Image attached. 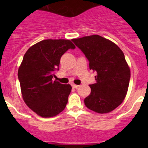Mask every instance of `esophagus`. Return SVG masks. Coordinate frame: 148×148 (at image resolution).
<instances>
[{
    "label": "esophagus",
    "instance_id": "obj_1",
    "mask_svg": "<svg viewBox=\"0 0 148 148\" xmlns=\"http://www.w3.org/2000/svg\"><path fill=\"white\" fill-rule=\"evenodd\" d=\"M72 87H73V88H78V87H79V85H77V84H72Z\"/></svg>",
    "mask_w": 148,
    "mask_h": 148
}]
</instances>
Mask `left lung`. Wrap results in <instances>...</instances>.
<instances>
[{
	"instance_id": "1",
	"label": "left lung",
	"mask_w": 148,
	"mask_h": 148,
	"mask_svg": "<svg viewBox=\"0 0 148 148\" xmlns=\"http://www.w3.org/2000/svg\"><path fill=\"white\" fill-rule=\"evenodd\" d=\"M85 55L90 70L96 71V83L84 99L86 107L98 113H108L126 97L130 70L122 50L113 41L92 35L72 39Z\"/></svg>"
}]
</instances>
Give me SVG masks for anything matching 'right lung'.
<instances>
[{
	"instance_id": "obj_1",
	"label": "right lung",
	"mask_w": 148,
	"mask_h": 148,
	"mask_svg": "<svg viewBox=\"0 0 148 148\" xmlns=\"http://www.w3.org/2000/svg\"><path fill=\"white\" fill-rule=\"evenodd\" d=\"M75 48L70 40L47 39L26 52L18 76L24 102L38 116L53 117L66 108L72 87L53 81V78L55 70H58L61 56Z\"/></svg>"
}]
</instances>
